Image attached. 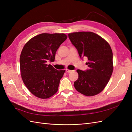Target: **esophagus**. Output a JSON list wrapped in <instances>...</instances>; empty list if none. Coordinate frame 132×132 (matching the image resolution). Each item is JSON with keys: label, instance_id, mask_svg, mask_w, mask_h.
<instances>
[{"label": "esophagus", "instance_id": "obj_1", "mask_svg": "<svg viewBox=\"0 0 132 132\" xmlns=\"http://www.w3.org/2000/svg\"><path fill=\"white\" fill-rule=\"evenodd\" d=\"M65 70H66V71H67V73H71V72H72V71H73V70H69V69H66Z\"/></svg>", "mask_w": 132, "mask_h": 132}]
</instances>
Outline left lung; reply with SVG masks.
Here are the masks:
<instances>
[{
    "instance_id": "left-lung-1",
    "label": "left lung",
    "mask_w": 132,
    "mask_h": 132,
    "mask_svg": "<svg viewBox=\"0 0 132 132\" xmlns=\"http://www.w3.org/2000/svg\"><path fill=\"white\" fill-rule=\"evenodd\" d=\"M71 43L81 59L87 57L86 70L78 69V79L74 87L87 96L97 95L104 89L113 72V53L106 41L92 32H78L68 34Z\"/></svg>"
}]
</instances>
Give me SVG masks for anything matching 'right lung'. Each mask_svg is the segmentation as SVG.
<instances>
[{"instance_id":"1","label":"right lung","mask_w":132,"mask_h":132,"mask_svg":"<svg viewBox=\"0 0 132 132\" xmlns=\"http://www.w3.org/2000/svg\"><path fill=\"white\" fill-rule=\"evenodd\" d=\"M67 38L64 34H41L23 47L20 57L21 78L35 96L48 98L57 92L65 70H58L47 64L54 61L58 48Z\"/></svg>"}]
</instances>
